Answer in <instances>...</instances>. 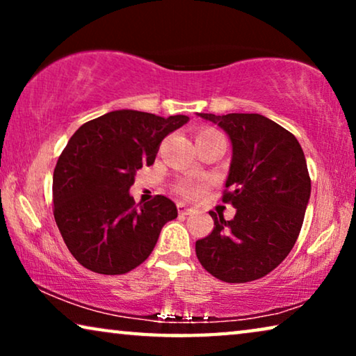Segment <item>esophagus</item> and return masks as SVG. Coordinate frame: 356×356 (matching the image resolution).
<instances>
[{"instance_id": "esophagus-1", "label": "esophagus", "mask_w": 356, "mask_h": 356, "mask_svg": "<svg viewBox=\"0 0 356 356\" xmlns=\"http://www.w3.org/2000/svg\"><path fill=\"white\" fill-rule=\"evenodd\" d=\"M194 211L191 207L184 206V204H178V213L179 216H189V213H193Z\"/></svg>"}]
</instances>
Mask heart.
Wrapping results in <instances>:
<instances>
[{
	"mask_svg": "<svg viewBox=\"0 0 356 356\" xmlns=\"http://www.w3.org/2000/svg\"><path fill=\"white\" fill-rule=\"evenodd\" d=\"M207 134H220V133H218V131H216V129H212V128H202V129L197 131L196 138H201V136H207ZM177 191L184 197H196L199 194V188L193 183H181L177 188Z\"/></svg>",
	"mask_w": 356,
	"mask_h": 356,
	"instance_id": "b5f03b06",
	"label": "heart"
}]
</instances>
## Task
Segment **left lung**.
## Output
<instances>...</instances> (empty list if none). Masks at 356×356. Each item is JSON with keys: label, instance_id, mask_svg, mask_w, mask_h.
<instances>
[{"label": "left lung", "instance_id": "1", "mask_svg": "<svg viewBox=\"0 0 356 356\" xmlns=\"http://www.w3.org/2000/svg\"><path fill=\"white\" fill-rule=\"evenodd\" d=\"M230 136L233 155L222 202L235 217L211 213L213 230L196 241L204 269L228 284L261 279L298 240L311 194L303 149L293 134L257 113H199Z\"/></svg>", "mask_w": 356, "mask_h": 356}]
</instances>
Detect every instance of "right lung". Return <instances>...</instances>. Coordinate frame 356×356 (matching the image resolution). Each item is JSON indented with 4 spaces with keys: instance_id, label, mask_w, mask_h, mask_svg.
<instances>
[{
    "instance_id": "add662e5",
    "label": "right lung",
    "mask_w": 356,
    "mask_h": 356,
    "mask_svg": "<svg viewBox=\"0 0 356 356\" xmlns=\"http://www.w3.org/2000/svg\"><path fill=\"white\" fill-rule=\"evenodd\" d=\"M189 118L110 111L71 136L53 172V216L67 250L86 269L120 275L147 259L177 206L157 194L136 204V173L152 165L165 136Z\"/></svg>"
}]
</instances>
